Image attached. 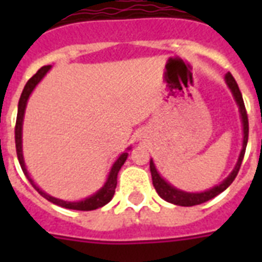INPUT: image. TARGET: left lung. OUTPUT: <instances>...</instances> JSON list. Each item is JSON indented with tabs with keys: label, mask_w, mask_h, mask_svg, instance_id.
<instances>
[{
	"label": "left lung",
	"mask_w": 262,
	"mask_h": 262,
	"mask_svg": "<svg viewBox=\"0 0 262 262\" xmlns=\"http://www.w3.org/2000/svg\"><path fill=\"white\" fill-rule=\"evenodd\" d=\"M226 83H227L228 88L231 90L236 104H238V107H239L241 119H242V126H244V143H242V149H241L239 158H238V162H236L235 167H234L231 174L228 175L223 182L219 183V185H216L215 187H212V189H209V190L201 191V193H187V191L179 190V189H177V187L171 186L167 181H164V179L160 177L159 172H158V170H156L154 160L151 159V162H149V168H151L152 183H154V186H155L158 194H159L163 200H166L167 203L175 204V205H181V207H193V205H199V204H203L205 203V201H209V200H212L217 194H220L222 191L226 190V189L231 185L232 181L235 179L236 175H238L241 164H242V160H244L245 151H246V145H248V137H249L248 113H246V108H245L244 98H242L239 87H238L235 79L232 77V75L230 73V72L226 75Z\"/></svg>",
	"instance_id": "1"
}]
</instances>
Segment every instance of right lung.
<instances>
[{
	"mask_svg": "<svg viewBox=\"0 0 262 262\" xmlns=\"http://www.w3.org/2000/svg\"><path fill=\"white\" fill-rule=\"evenodd\" d=\"M50 65L47 67L40 68L36 73H35L32 77H31L28 81H27L26 87L23 90L21 96H20V100H18V108H17V118H16V127H14V141H16V152H17V159L18 163L21 166L23 172L26 174V177L28 178V181L31 182V185L38 190V193L40 195H43L45 199L49 200L50 203L58 205V207L68 208V209H76V211H94V209H98V208L106 205L107 203H110V200L113 199V195L115 193V187H117V177H118V171L122 167V164L125 163V160L127 158V152H123L119 155V158L115 160V163L113 164V167L110 170V174H108V178H107L104 186L98 190L95 194H92L91 197H87L85 200H81V201H63V200L55 199V197H51L47 193H45L43 190H40L35 182L32 181V178L30 177L28 171H27L26 164H24V158H23V141H21V133H23V119H24V111H26L27 100L30 98L31 92L34 91V88L38 85V83L45 77L47 72L50 71ZM130 149V148H129Z\"/></svg>",
	"mask_w": 262,
	"mask_h": 262,
	"instance_id": "1",
	"label": "right lung"
}]
</instances>
